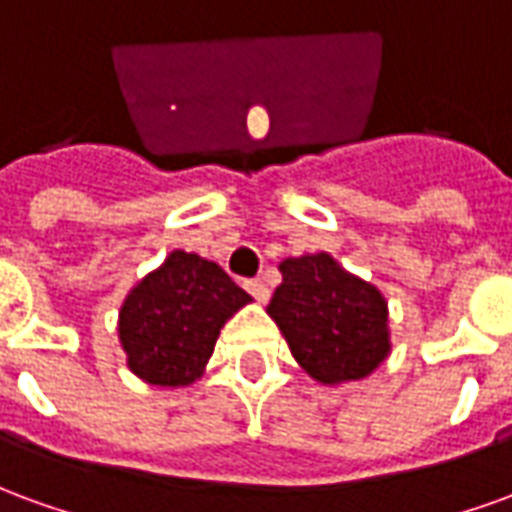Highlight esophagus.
<instances>
[{
  "instance_id": "34e87169",
  "label": "esophagus",
  "mask_w": 512,
  "mask_h": 512,
  "mask_svg": "<svg viewBox=\"0 0 512 512\" xmlns=\"http://www.w3.org/2000/svg\"><path fill=\"white\" fill-rule=\"evenodd\" d=\"M244 288L252 293V299L255 301H268V288L260 282V279H246Z\"/></svg>"
}]
</instances>
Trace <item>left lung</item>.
<instances>
[{
  "instance_id": "obj_1",
  "label": "left lung",
  "mask_w": 512,
  "mask_h": 512,
  "mask_svg": "<svg viewBox=\"0 0 512 512\" xmlns=\"http://www.w3.org/2000/svg\"><path fill=\"white\" fill-rule=\"evenodd\" d=\"M279 271L268 315L296 362L323 384L370 376L389 354L384 296L326 252L288 257Z\"/></svg>"
}]
</instances>
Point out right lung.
<instances>
[{"instance_id":"obj_1","label":"right lung","mask_w":512,"mask_h":512,"mask_svg":"<svg viewBox=\"0 0 512 512\" xmlns=\"http://www.w3.org/2000/svg\"><path fill=\"white\" fill-rule=\"evenodd\" d=\"M249 301L216 263L175 249L120 307L128 367L147 384H191L211 359L224 321Z\"/></svg>"}]
</instances>
